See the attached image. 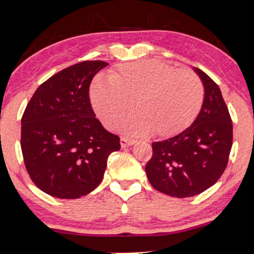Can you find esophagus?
Instances as JSON below:
<instances>
[{
  "label": "esophagus",
  "mask_w": 254,
  "mask_h": 254,
  "mask_svg": "<svg viewBox=\"0 0 254 254\" xmlns=\"http://www.w3.org/2000/svg\"><path fill=\"white\" fill-rule=\"evenodd\" d=\"M134 144L133 139H129L127 137H121V146L122 147H127L131 146V145Z\"/></svg>",
  "instance_id": "1"
}]
</instances>
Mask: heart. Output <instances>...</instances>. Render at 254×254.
<instances>
[{"instance_id":"1","label":"heart","mask_w":254,"mask_h":254,"mask_svg":"<svg viewBox=\"0 0 254 254\" xmlns=\"http://www.w3.org/2000/svg\"><path fill=\"white\" fill-rule=\"evenodd\" d=\"M97 116L114 127L132 108L139 113L127 118L123 129L131 134L158 136L180 132L197 116L204 99L200 77L188 69H174L159 60L124 64L110 74L97 77L90 88Z\"/></svg>"}]
</instances>
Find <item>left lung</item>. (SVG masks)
<instances>
[{
	"label": "left lung",
	"instance_id": "8db88e82",
	"mask_svg": "<svg viewBox=\"0 0 254 254\" xmlns=\"http://www.w3.org/2000/svg\"><path fill=\"white\" fill-rule=\"evenodd\" d=\"M194 70L204 87L200 113L181 133L152 143L153 154L145 166L152 187L180 198L215 185L225 171L232 146V121L221 89L200 68Z\"/></svg>",
	"mask_w": 254,
	"mask_h": 254
}]
</instances>
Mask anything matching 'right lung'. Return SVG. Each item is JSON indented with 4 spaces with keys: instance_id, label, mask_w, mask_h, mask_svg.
Returning <instances> with one entry per match:
<instances>
[{
    "instance_id": "obj_1",
    "label": "right lung",
    "mask_w": 254,
    "mask_h": 254,
    "mask_svg": "<svg viewBox=\"0 0 254 254\" xmlns=\"http://www.w3.org/2000/svg\"><path fill=\"white\" fill-rule=\"evenodd\" d=\"M108 63L82 62L40 84L22 117L21 147L37 187L58 198H79L102 181L120 137L104 129L89 100V86Z\"/></svg>"
}]
</instances>
